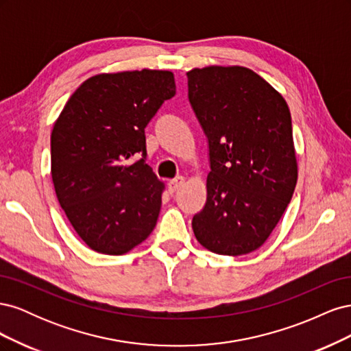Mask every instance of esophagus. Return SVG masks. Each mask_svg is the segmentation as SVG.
<instances>
[{"label":"esophagus","instance_id":"esophagus-1","mask_svg":"<svg viewBox=\"0 0 351 351\" xmlns=\"http://www.w3.org/2000/svg\"><path fill=\"white\" fill-rule=\"evenodd\" d=\"M183 183H184V177H182V176H178V177L173 178L171 182L168 183V190H169V193H174L176 190H178V187L182 186Z\"/></svg>","mask_w":351,"mask_h":351}]
</instances>
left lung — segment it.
<instances>
[{"mask_svg":"<svg viewBox=\"0 0 351 351\" xmlns=\"http://www.w3.org/2000/svg\"><path fill=\"white\" fill-rule=\"evenodd\" d=\"M189 101L209 145L206 204L193 217L208 250L240 256L259 249L297 183L291 114L281 93L250 69L187 71Z\"/></svg>","mask_w":351,"mask_h":351,"instance_id":"left-lung-1","label":"left lung"}]
</instances>
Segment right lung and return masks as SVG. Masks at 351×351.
<instances>
[{
    "instance_id": "obj_1",
    "label": "right lung",
    "mask_w": 351,
    "mask_h": 351,
    "mask_svg": "<svg viewBox=\"0 0 351 351\" xmlns=\"http://www.w3.org/2000/svg\"><path fill=\"white\" fill-rule=\"evenodd\" d=\"M176 95L167 70L102 73L84 80L51 133V176L77 236L104 254H124L147 239L164 183L145 162V127ZM141 153L139 162L132 156Z\"/></svg>"
}]
</instances>
